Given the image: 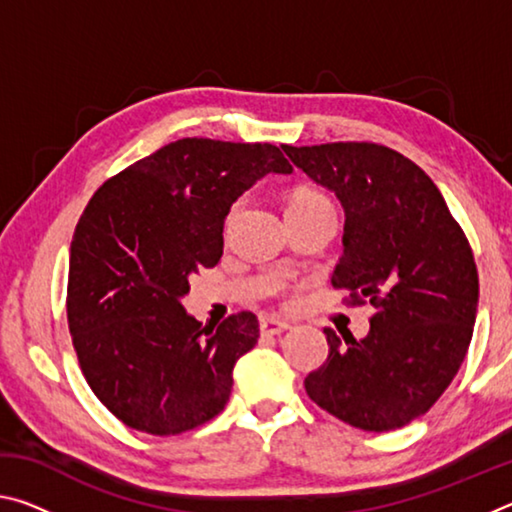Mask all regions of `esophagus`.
I'll return each instance as SVG.
<instances>
[{
	"mask_svg": "<svg viewBox=\"0 0 512 512\" xmlns=\"http://www.w3.org/2000/svg\"><path fill=\"white\" fill-rule=\"evenodd\" d=\"M289 329L287 320H280V318H264L262 323H259V332L264 336H275V334H282Z\"/></svg>",
	"mask_w": 512,
	"mask_h": 512,
	"instance_id": "1",
	"label": "esophagus"
}]
</instances>
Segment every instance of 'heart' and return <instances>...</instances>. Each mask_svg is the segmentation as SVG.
<instances>
[{
  "instance_id": "heart-1",
  "label": "heart",
  "mask_w": 512,
  "mask_h": 512,
  "mask_svg": "<svg viewBox=\"0 0 512 512\" xmlns=\"http://www.w3.org/2000/svg\"><path fill=\"white\" fill-rule=\"evenodd\" d=\"M302 205H329V198L325 194H320L318 189H311V187H300L296 192L291 194L289 198V205L287 207H302Z\"/></svg>"
}]
</instances>
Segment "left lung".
Segmentation results:
<instances>
[{"label": "left lung", "mask_w": 512, "mask_h": 512, "mask_svg": "<svg viewBox=\"0 0 512 512\" xmlns=\"http://www.w3.org/2000/svg\"><path fill=\"white\" fill-rule=\"evenodd\" d=\"M345 210L332 284L370 305L366 339L325 329L329 354L305 391L363 431L400 429L452 384L472 341L479 273L461 225L418 164L388 146H282Z\"/></svg>", "instance_id": "obj_1"}]
</instances>
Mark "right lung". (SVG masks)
<instances>
[{"label":"right lung","mask_w":512,"mask_h":512,"mask_svg":"<svg viewBox=\"0 0 512 512\" xmlns=\"http://www.w3.org/2000/svg\"><path fill=\"white\" fill-rule=\"evenodd\" d=\"M291 171L273 144L185 137L90 198L69 248L67 323L92 393L126 427L176 436L228 404L257 316L203 327L180 298L189 277L219 264L232 203L266 173Z\"/></svg>","instance_id":"right-lung-1"}]
</instances>
